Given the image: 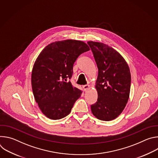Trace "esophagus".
<instances>
[{"label":"esophagus","mask_w":158,"mask_h":158,"mask_svg":"<svg viewBox=\"0 0 158 158\" xmlns=\"http://www.w3.org/2000/svg\"><path fill=\"white\" fill-rule=\"evenodd\" d=\"M82 87H83V89H84V91H85L89 87V85H87V84H86V85H84L82 86Z\"/></svg>","instance_id":"34e87169"}]
</instances>
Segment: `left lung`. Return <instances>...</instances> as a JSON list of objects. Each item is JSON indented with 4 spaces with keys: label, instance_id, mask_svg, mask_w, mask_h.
Returning a JSON list of instances; mask_svg holds the SVG:
<instances>
[{
    "label": "left lung",
    "instance_id": "obj_1",
    "mask_svg": "<svg viewBox=\"0 0 158 158\" xmlns=\"http://www.w3.org/2000/svg\"><path fill=\"white\" fill-rule=\"evenodd\" d=\"M98 68L96 83L98 100L91 106L94 116L102 121L118 117L127 102L131 88L129 66L113 48L106 44L89 41Z\"/></svg>",
    "mask_w": 158,
    "mask_h": 158
}]
</instances>
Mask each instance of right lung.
<instances>
[{
  "instance_id": "1",
  "label": "right lung",
  "mask_w": 158,
  "mask_h": 158,
  "mask_svg": "<svg viewBox=\"0 0 158 158\" xmlns=\"http://www.w3.org/2000/svg\"><path fill=\"white\" fill-rule=\"evenodd\" d=\"M84 42L65 40L52 42L37 58L32 72V91L42 113L57 120L68 115L82 91L70 79L77 57L89 51Z\"/></svg>"
}]
</instances>
